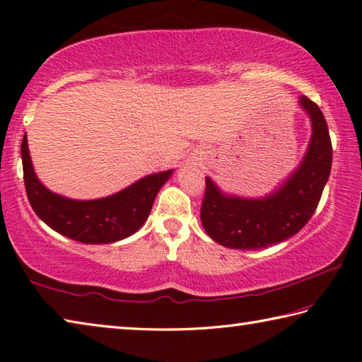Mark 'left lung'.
I'll return each instance as SVG.
<instances>
[{"label": "left lung", "mask_w": 362, "mask_h": 362, "mask_svg": "<svg viewBox=\"0 0 362 362\" xmlns=\"http://www.w3.org/2000/svg\"><path fill=\"white\" fill-rule=\"evenodd\" d=\"M301 108L313 124V136L301 165L274 193L259 199L228 196L205 177L201 221L211 240L232 250H262L298 233L313 218L327 185L332 146L327 120L306 95Z\"/></svg>", "instance_id": "8db88e82"}]
</instances>
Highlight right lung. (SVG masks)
<instances>
[{"label":"right lung","mask_w":362,"mask_h":362,"mask_svg":"<svg viewBox=\"0 0 362 362\" xmlns=\"http://www.w3.org/2000/svg\"><path fill=\"white\" fill-rule=\"evenodd\" d=\"M25 188L33 210L48 228L86 245L115 243L133 235L151 214L155 196L173 169L143 177L116 194L94 201H75L42 185L34 173L26 134L21 141Z\"/></svg>","instance_id":"1"}]
</instances>
